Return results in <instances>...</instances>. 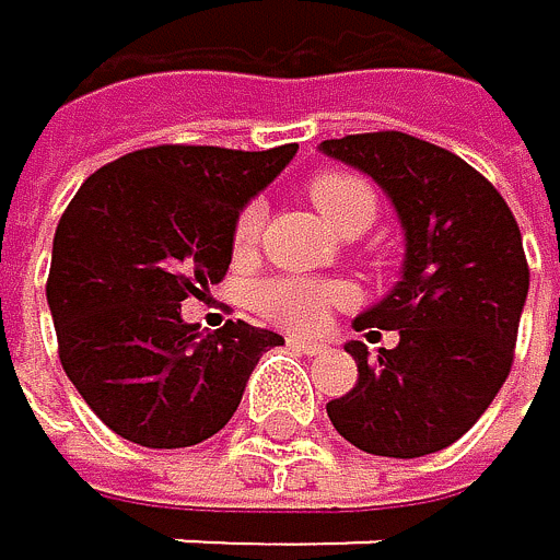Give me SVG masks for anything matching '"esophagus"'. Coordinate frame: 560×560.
<instances>
[{
  "label": "esophagus",
  "instance_id": "34e87169",
  "mask_svg": "<svg viewBox=\"0 0 560 560\" xmlns=\"http://www.w3.org/2000/svg\"><path fill=\"white\" fill-rule=\"evenodd\" d=\"M285 342H289V349L305 352V355H315V352L326 349V342H322V339H305V336H289Z\"/></svg>",
  "mask_w": 560,
  "mask_h": 560
}]
</instances>
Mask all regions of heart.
Instances as JSON below:
<instances>
[{"label": "heart", "mask_w": 560, "mask_h": 560, "mask_svg": "<svg viewBox=\"0 0 560 560\" xmlns=\"http://www.w3.org/2000/svg\"><path fill=\"white\" fill-rule=\"evenodd\" d=\"M308 198L322 211L332 228L352 231V228H370L376 214V190L373 184L346 174V171H322L308 180ZM265 224V201H248L238 218L231 224V248L238 255H248L258 245V234ZM349 289L339 282H318V278H302V275H275L265 278L252 289V305L261 312L268 322L292 332H312L326 322L329 308L346 305Z\"/></svg>", "instance_id": "heart-1"}]
</instances>
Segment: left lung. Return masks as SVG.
I'll use <instances>...</instances> for the list:
<instances>
[{"label":"left lung","mask_w":560,"mask_h":560,"mask_svg":"<svg viewBox=\"0 0 560 560\" xmlns=\"http://www.w3.org/2000/svg\"><path fill=\"white\" fill-rule=\"evenodd\" d=\"M322 154L370 174L406 231L402 278L352 322L370 336L396 329L399 342L376 359L349 342L359 380L326 413L365 454H436L480 420L511 373L530 282L521 228L498 187L430 140L349 133L322 140Z\"/></svg>","instance_id":"obj_1"}]
</instances>
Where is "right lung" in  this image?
Masks as SVG:
<instances>
[{"label":"right lung","instance_id":"obj_1","mask_svg":"<svg viewBox=\"0 0 560 560\" xmlns=\"http://www.w3.org/2000/svg\"><path fill=\"white\" fill-rule=\"evenodd\" d=\"M295 150H133L90 174L62 211L46 278L59 362L117 436L150 450L214 436L261 352L282 346L242 318L201 336L180 302L221 282L234 218Z\"/></svg>","mask_w":560,"mask_h":560}]
</instances>
